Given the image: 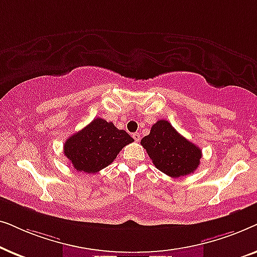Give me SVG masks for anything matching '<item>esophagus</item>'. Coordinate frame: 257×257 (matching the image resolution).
Segmentation results:
<instances>
[{"label": "esophagus", "mask_w": 257, "mask_h": 257, "mask_svg": "<svg viewBox=\"0 0 257 257\" xmlns=\"http://www.w3.org/2000/svg\"><path fill=\"white\" fill-rule=\"evenodd\" d=\"M132 137H133V139L136 140V142H139V140H140V135H139V133H137V132L133 133Z\"/></svg>", "instance_id": "1"}]
</instances>
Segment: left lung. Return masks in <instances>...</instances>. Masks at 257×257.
Listing matches in <instances>:
<instances>
[{"label":"left lung","instance_id":"1","mask_svg":"<svg viewBox=\"0 0 257 257\" xmlns=\"http://www.w3.org/2000/svg\"><path fill=\"white\" fill-rule=\"evenodd\" d=\"M144 149L158 170L171 178L185 177L200 165L202 153L194 144L182 137L171 122L158 120L149 136L142 139Z\"/></svg>","mask_w":257,"mask_h":257}]
</instances>
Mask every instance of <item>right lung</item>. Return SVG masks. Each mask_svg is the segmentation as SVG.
Here are the masks:
<instances>
[{
  "label": "right lung",
  "mask_w": 257,
  "mask_h": 257,
  "mask_svg": "<svg viewBox=\"0 0 257 257\" xmlns=\"http://www.w3.org/2000/svg\"><path fill=\"white\" fill-rule=\"evenodd\" d=\"M132 142L131 136L118 130L113 122L96 118L66 140L64 154L75 170L96 173L108 166L122 147Z\"/></svg>",
  "instance_id": "add662e5"
}]
</instances>
